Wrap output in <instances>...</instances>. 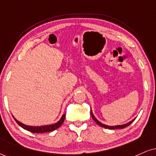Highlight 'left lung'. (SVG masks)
I'll list each match as a JSON object with an SVG mask.
<instances>
[{"mask_svg":"<svg viewBox=\"0 0 156 156\" xmlns=\"http://www.w3.org/2000/svg\"><path fill=\"white\" fill-rule=\"evenodd\" d=\"M91 116H92V119H94V121L95 122L98 124V125H100V126L103 127V128H107V129H111V130H114V129H120V128H125V127L128 126V125H130V124H131L135 120V119H133V120H131L130 122H129L126 123V124H124V125H115V126H108V125H104L103 124V123H101V122L98 121V119H96V117H94V114H93L92 113V111L91 110Z\"/></svg>","mask_w":156,"mask_h":156,"instance_id":"obj_1","label":"left lung"}]
</instances>
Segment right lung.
I'll return each mask as SVG.
<instances>
[{"label":"right lung","mask_w":156,"mask_h":156,"mask_svg":"<svg viewBox=\"0 0 156 156\" xmlns=\"http://www.w3.org/2000/svg\"><path fill=\"white\" fill-rule=\"evenodd\" d=\"M65 117H66V114H64L63 115H62V118L59 119V121L55 123V124L44 125V126H37V127L28 126V125H24V124H23V123H21L20 122L17 120L15 117H14V119H15V120L16 121V122H17V124L20 125V126L22 127L23 129L28 130V131L32 132V133H45V132L53 131V130H54L55 129H57L58 128H59L61 125L63 124L64 119H65Z\"/></svg>","instance_id":"add662e5"}]
</instances>
